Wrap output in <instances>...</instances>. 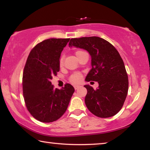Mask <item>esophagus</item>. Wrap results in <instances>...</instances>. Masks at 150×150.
<instances>
[{"label": "esophagus", "instance_id": "obj_1", "mask_svg": "<svg viewBox=\"0 0 150 150\" xmlns=\"http://www.w3.org/2000/svg\"><path fill=\"white\" fill-rule=\"evenodd\" d=\"M79 87H80V86H79V85H74V88H75V90H77V88H79Z\"/></svg>", "mask_w": 150, "mask_h": 150}]
</instances>
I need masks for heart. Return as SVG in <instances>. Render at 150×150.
<instances>
[{
    "instance_id": "obj_1",
    "label": "heart",
    "mask_w": 150,
    "mask_h": 150,
    "mask_svg": "<svg viewBox=\"0 0 150 150\" xmlns=\"http://www.w3.org/2000/svg\"><path fill=\"white\" fill-rule=\"evenodd\" d=\"M82 52H83V51H82V50L77 51V52H75L76 56H77L79 54H81V53H82ZM63 64V57H61L59 59V65L62 66ZM81 77H82V75H81V73H74V74L71 75V76L70 77V81L73 83H78L81 81Z\"/></svg>"
}]
</instances>
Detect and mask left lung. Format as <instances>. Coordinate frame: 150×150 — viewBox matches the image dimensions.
<instances>
[{
	"mask_svg": "<svg viewBox=\"0 0 150 150\" xmlns=\"http://www.w3.org/2000/svg\"><path fill=\"white\" fill-rule=\"evenodd\" d=\"M69 47L87 50L91 57L92 69L85 81H97L96 89L84 87L87 94L85 102L91 113L100 118L116 115L122 107L128 91V78L122 59L116 48L101 38L83 37L71 39Z\"/></svg>",
	"mask_w": 150,
	"mask_h": 150,
	"instance_id": "8db88e82",
	"label": "left lung"
}]
</instances>
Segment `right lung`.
<instances>
[{
    "label": "right lung",
    "instance_id": "add662e5",
    "mask_svg": "<svg viewBox=\"0 0 150 150\" xmlns=\"http://www.w3.org/2000/svg\"><path fill=\"white\" fill-rule=\"evenodd\" d=\"M69 38H50L33 48L25 65L22 89L27 109L33 117L42 122L57 120L65 112L74 93L67 83L54 88L51 79L59 71V59Z\"/></svg>",
    "mask_w": 150,
    "mask_h": 150
}]
</instances>
